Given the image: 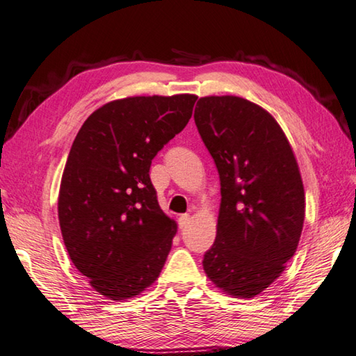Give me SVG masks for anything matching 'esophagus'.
I'll return each instance as SVG.
<instances>
[{"label":"esophagus","instance_id":"1","mask_svg":"<svg viewBox=\"0 0 356 356\" xmlns=\"http://www.w3.org/2000/svg\"><path fill=\"white\" fill-rule=\"evenodd\" d=\"M191 223V216L189 213H183V216H179V218H178V225H179V227L181 229H184V227Z\"/></svg>","mask_w":356,"mask_h":356}]
</instances>
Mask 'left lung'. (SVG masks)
Listing matches in <instances>:
<instances>
[{"instance_id":"left-lung-1","label":"left lung","mask_w":356,"mask_h":356,"mask_svg":"<svg viewBox=\"0 0 356 356\" xmlns=\"http://www.w3.org/2000/svg\"><path fill=\"white\" fill-rule=\"evenodd\" d=\"M193 119L221 186L217 237L204 254V273L229 296L250 299L296 252L305 217L298 161L277 120L243 97H201Z\"/></svg>"}]
</instances>
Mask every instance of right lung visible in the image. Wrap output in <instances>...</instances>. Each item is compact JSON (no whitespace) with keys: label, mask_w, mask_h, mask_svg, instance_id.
Here are the masks:
<instances>
[{"label":"right lung","mask_w":356,"mask_h":356,"mask_svg":"<svg viewBox=\"0 0 356 356\" xmlns=\"http://www.w3.org/2000/svg\"><path fill=\"white\" fill-rule=\"evenodd\" d=\"M195 95L135 96L97 108L79 130L58 192V221L74 266L111 300L158 279L177 223L150 181L156 153L184 129Z\"/></svg>","instance_id":"1"}]
</instances>
